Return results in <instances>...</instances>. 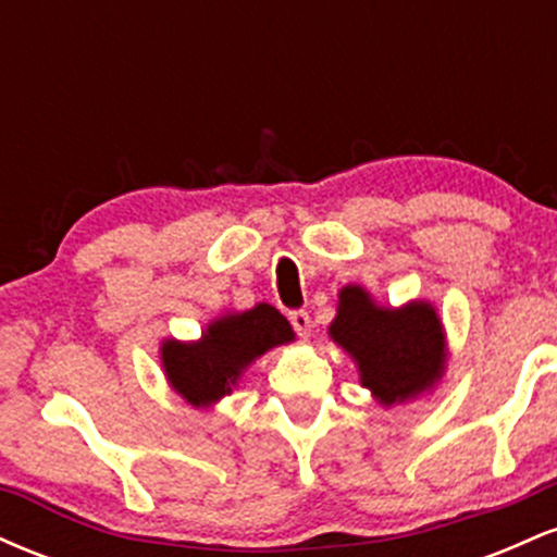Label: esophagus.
Wrapping results in <instances>:
<instances>
[{"instance_id":"1","label":"esophagus","mask_w":557,"mask_h":557,"mask_svg":"<svg viewBox=\"0 0 557 557\" xmlns=\"http://www.w3.org/2000/svg\"><path fill=\"white\" fill-rule=\"evenodd\" d=\"M290 324H293V330L298 332V337L309 341V335H311V317L306 314V311H293Z\"/></svg>"}]
</instances>
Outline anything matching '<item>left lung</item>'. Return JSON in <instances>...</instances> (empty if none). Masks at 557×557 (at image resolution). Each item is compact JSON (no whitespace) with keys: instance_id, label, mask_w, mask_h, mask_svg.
Returning <instances> with one entry per match:
<instances>
[{"instance_id":"left-lung-1","label":"left lung","mask_w":557,"mask_h":557,"mask_svg":"<svg viewBox=\"0 0 557 557\" xmlns=\"http://www.w3.org/2000/svg\"><path fill=\"white\" fill-rule=\"evenodd\" d=\"M330 341L350 356L361 387L382 408L403 406L432 393L447 372V335L432 300L413 298L403 306L376 304L363 285L337 293V314Z\"/></svg>"}]
</instances>
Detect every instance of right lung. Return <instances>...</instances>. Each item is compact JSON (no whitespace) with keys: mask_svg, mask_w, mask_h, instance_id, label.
Wrapping results in <instances>:
<instances>
[{"mask_svg":"<svg viewBox=\"0 0 557 557\" xmlns=\"http://www.w3.org/2000/svg\"><path fill=\"white\" fill-rule=\"evenodd\" d=\"M293 341L290 322L274 306L257 304L214 317L198 341L164 337L159 361L172 393L194 408H212L238 387L253 361Z\"/></svg>","mask_w":557,"mask_h":557,"instance_id":"add662e5","label":"right lung"}]
</instances>
